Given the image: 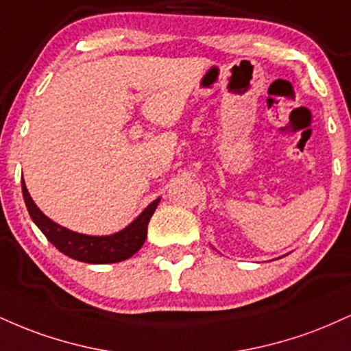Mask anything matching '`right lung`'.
<instances>
[{
	"label": "right lung",
	"mask_w": 351,
	"mask_h": 351,
	"mask_svg": "<svg viewBox=\"0 0 351 351\" xmlns=\"http://www.w3.org/2000/svg\"><path fill=\"white\" fill-rule=\"evenodd\" d=\"M24 203H26L29 216L33 217L36 226L43 231V234L54 244L60 252L80 263L88 264H112L128 259L142 247L147 237V228L150 217L158 206V199L148 204V208L140 215L134 223L123 231L112 236H86L79 232L69 231V229L59 226L49 217L44 216L39 208L36 206L33 198L27 193L24 180L21 181Z\"/></svg>",
	"instance_id": "obj_1"
}]
</instances>
